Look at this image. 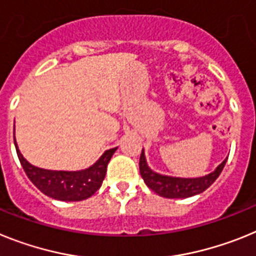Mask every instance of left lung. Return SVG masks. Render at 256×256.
I'll list each match as a JSON object with an SVG mask.
<instances>
[{
	"label": "left lung",
	"mask_w": 256,
	"mask_h": 256,
	"mask_svg": "<svg viewBox=\"0 0 256 256\" xmlns=\"http://www.w3.org/2000/svg\"><path fill=\"white\" fill-rule=\"evenodd\" d=\"M226 160H228V157L214 171H211L210 174L205 175V176H170V175L158 174V172L153 171L146 164L143 150L140 154V161H139V170H140V175L143 178L144 183L158 196L166 197V198H186V197L200 194V193L208 190V186L214 183L218 176L220 175Z\"/></svg>",
	"instance_id": "1"
}]
</instances>
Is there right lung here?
I'll return each instance as SVG.
<instances>
[{"instance_id":"right-lung-1","label":"right lung","mask_w":256,"mask_h":256,"mask_svg":"<svg viewBox=\"0 0 256 256\" xmlns=\"http://www.w3.org/2000/svg\"><path fill=\"white\" fill-rule=\"evenodd\" d=\"M14 144L19 161L30 180L44 194L59 201H82L94 194L102 186L106 178L108 162L112 158L113 153L117 150V146L106 150L94 165L84 170H48V168H37L24 158L18 148L15 134Z\"/></svg>"}]
</instances>
